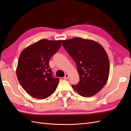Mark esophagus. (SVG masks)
Segmentation results:
<instances>
[{"instance_id": "obj_1", "label": "esophagus", "mask_w": 131, "mask_h": 131, "mask_svg": "<svg viewBox=\"0 0 131 131\" xmlns=\"http://www.w3.org/2000/svg\"><path fill=\"white\" fill-rule=\"evenodd\" d=\"M68 77H69L68 74H65V76L63 77V79H64V80H67L68 78Z\"/></svg>"}]
</instances>
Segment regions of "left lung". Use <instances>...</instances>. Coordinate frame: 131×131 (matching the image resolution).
Instances as JSON below:
<instances>
[{
  "label": "left lung",
  "instance_id": "1",
  "mask_svg": "<svg viewBox=\"0 0 131 131\" xmlns=\"http://www.w3.org/2000/svg\"><path fill=\"white\" fill-rule=\"evenodd\" d=\"M62 45L77 66L80 81L72 88L83 97H91L105 85L109 74V60L100 43L80 37L62 40Z\"/></svg>",
  "mask_w": 131,
  "mask_h": 131
}]
</instances>
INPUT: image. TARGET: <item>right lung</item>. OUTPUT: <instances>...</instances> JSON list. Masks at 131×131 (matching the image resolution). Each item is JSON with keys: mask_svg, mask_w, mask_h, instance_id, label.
I'll use <instances>...</instances> for the list:
<instances>
[{"mask_svg": "<svg viewBox=\"0 0 131 131\" xmlns=\"http://www.w3.org/2000/svg\"><path fill=\"white\" fill-rule=\"evenodd\" d=\"M61 46V40H40L20 54L16 69L19 82L33 97L44 99L56 91L59 78H54L49 65L50 58Z\"/></svg>", "mask_w": 131, "mask_h": 131, "instance_id": "1", "label": "right lung"}]
</instances>
